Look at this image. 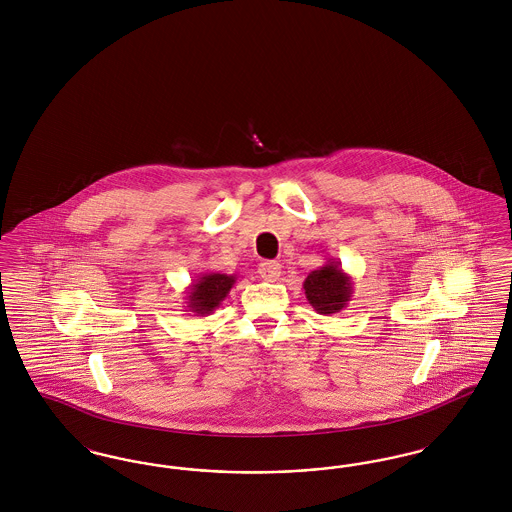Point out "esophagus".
<instances>
[{"instance_id": "34e87169", "label": "esophagus", "mask_w": 512, "mask_h": 512, "mask_svg": "<svg viewBox=\"0 0 512 512\" xmlns=\"http://www.w3.org/2000/svg\"><path fill=\"white\" fill-rule=\"evenodd\" d=\"M259 274L267 282H276L280 278V274H282V267L276 261H265V263L259 265Z\"/></svg>"}]
</instances>
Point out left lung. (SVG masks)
I'll return each instance as SVG.
<instances>
[{"mask_svg": "<svg viewBox=\"0 0 512 512\" xmlns=\"http://www.w3.org/2000/svg\"><path fill=\"white\" fill-rule=\"evenodd\" d=\"M305 297L318 315L332 317L347 307L353 293V280L336 259L313 270L303 282Z\"/></svg>", "mask_w": 512, "mask_h": 512, "instance_id": "obj_1", "label": "left lung"}]
</instances>
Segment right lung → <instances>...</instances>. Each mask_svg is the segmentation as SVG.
Masks as SVG:
<instances>
[{
    "label": "right lung",
    "mask_w": 512,
    "mask_h": 512,
    "mask_svg": "<svg viewBox=\"0 0 512 512\" xmlns=\"http://www.w3.org/2000/svg\"><path fill=\"white\" fill-rule=\"evenodd\" d=\"M238 276L236 274H220V272H207L201 274L192 286L186 290V307L194 317H209L219 309L220 303L234 288Z\"/></svg>",
    "instance_id": "right-lung-1"
}]
</instances>
